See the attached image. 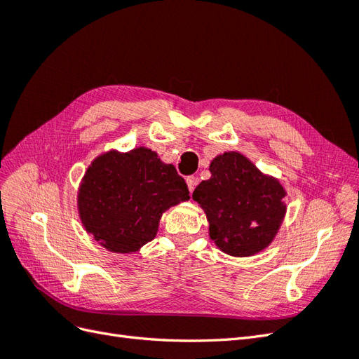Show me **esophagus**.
Returning a JSON list of instances; mask_svg holds the SVG:
<instances>
[{
  "label": "esophagus",
  "mask_w": 359,
  "mask_h": 359,
  "mask_svg": "<svg viewBox=\"0 0 359 359\" xmlns=\"http://www.w3.org/2000/svg\"><path fill=\"white\" fill-rule=\"evenodd\" d=\"M186 182H187V187H189V191L191 193V191L194 190V187H196V186H198V182H199V178H198V177H194V175H191V177H187Z\"/></svg>",
  "instance_id": "obj_1"
}]
</instances>
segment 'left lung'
Returning <instances> with one entry per match:
<instances>
[{"mask_svg": "<svg viewBox=\"0 0 359 359\" xmlns=\"http://www.w3.org/2000/svg\"><path fill=\"white\" fill-rule=\"evenodd\" d=\"M211 178L193 191L210 224V238L223 253L255 256L274 241L287 206L281 182L260 172L236 151L212 158Z\"/></svg>", "mask_w": 359, "mask_h": 359, "instance_id": "8db88e82", "label": "left lung"}]
</instances>
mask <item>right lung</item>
Wrapping results in <instances>:
<instances>
[{"label": "right lung", "instance_id": "1", "mask_svg": "<svg viewBox=\"0 0 359 359\" xmlns=\"http://www.w3.org/2000/svg\"><path fill=\"white\" fill-rule=\"evenodd\" d=\"M189 199L186 181L156 151L111 149L86 169L78 212L83 229L103 248L130 255L154 240L163 212Z\"/></svg>", "mask_w": 359, "mask_h": 359}]
</instances>
